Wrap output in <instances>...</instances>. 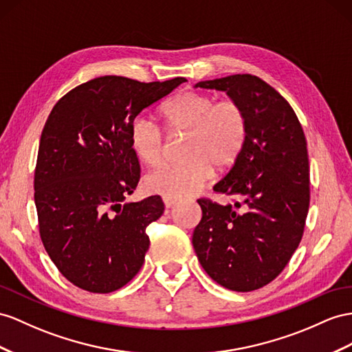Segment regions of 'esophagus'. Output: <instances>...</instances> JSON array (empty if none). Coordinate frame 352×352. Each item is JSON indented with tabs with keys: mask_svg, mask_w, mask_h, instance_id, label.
<instances>
[{
	"mask_svg": "<svg viewBox=\"0 0 352 352\" xmlns=\"http://www.w3.org/2000/svg\"><path fill=\"white\" fill-rule=\"evenodd\" d=\"M164 204L166 208H173V206L177 205V201L175 199H169V197H164Z\"/></svg>",
	"mask_w": 352,
	"mask_h": 352,
	"instance_id": "esophagus-1",
	"label": "esophagus"
}]
</instances>
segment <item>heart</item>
I'll return each mask as SVG.
<instances>
[{"instance_id":"b5f03b06","label":"heart","mask_w":352,"mask_h":352,"mask_svg":"<svg viewBox=\"0 0 352 352\" xmlns=\"http://www.w3.org/2000/svg\"><path fill=\"white\" fill-rule=\"evenodd\" d=\"M160 119L169 132H187L182 162L165 164L144 178L148 193L178 199L195 193L217 170L229 169L247 142V113L238 102L217 101L214 96L188 90L160 107ZM132 150L147 166L159 165L165 140L148 117L133 119L129 129Z\"/></svg>"}]
</instances>
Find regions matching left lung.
<instances>
[{
  "mask_svg": "<svg viewBox=\"0 0 352 352\" xmlns=\"http://www.w3.org/2000/svg\"><path fill=\"white\" fill-rule=\"evenodd\" d=\"M195 87L221 90L238 102L247 113L248 135L238 160L214 186V192L241 202L197 201L202 220L192 244L215 283L253 292L281 274L300 244L309 208L305 133L292 105L256 76H228Z\"/></svg>",
  "mask_w": 352,
  "mask_h": 352,
  "instance_id": "8db88e82",
  "label": "left lung"
}]
</instances>
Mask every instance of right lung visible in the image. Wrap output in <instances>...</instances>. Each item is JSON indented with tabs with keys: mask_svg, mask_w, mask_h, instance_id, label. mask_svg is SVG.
Instances as JSON below:
<instances>
[{
	"mask_svg": "<svg viewBox=\"0 0 352 352\" xmlns=\"http://www.w3.org/2000/svg\"><path fill=\"white\" fill-rule=\"evenodd\" d=\"M184 82L98 77L69 90L49 114L34 178L40 236L78 288L111 293L140 272L150 245L146 229L165 205L160 196L124 201L140 182L131 123Z\"/></svg>",
	"mask_w": 352,
	"mask_h": 352,
	"instance_id": "obj_1",
	"label": "right lung"
}]
</instances>
